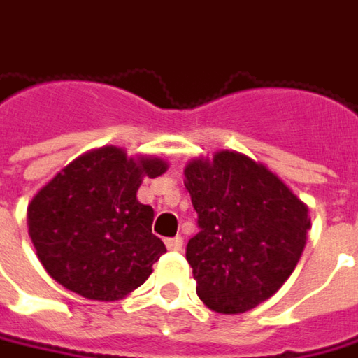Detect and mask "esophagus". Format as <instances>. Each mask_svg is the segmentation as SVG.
<instances>
[{
  "mask_svg": "<svg viewBox=\"0 0 358 358\" xmlns=\"http://www.w3.org/2000/svg\"><path fill=\"white\" fill-rule=\"evenodd\" d=\"M166 248H168V250H174V252H180V250L184 248V238H182V236L168 238V241H166Z\"/></svg>",
  "mask_w": 358,
  "mask_h": 358,
  "instance_id": "obj_1",
  "label": "esophagus"
}]
</instances>
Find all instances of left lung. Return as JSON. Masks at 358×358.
<instances>
[{
    "instance_id": "1",
    "label": "left lung",
    "mask_w": 358,
    "mask_h": 358,
    "mask_svg": "<svg viewBox=\"0 0 358 358\" xmlns=\"http://www.w3.org/2000/svg\"><path fill=\"white\" fill-rule=\"evenodd\" d=\"M184 186L200 228L186 246L200 301L238 315L271 299L301 260L308 206L264 164L234 150L190 160Z\"/></svg>"
}]
</instances>
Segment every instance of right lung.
Here are the masks:
<instances>
[{
  "mask_svg": "<svg viewBox=\"0 0 358 358\" xmlns=\"http://www.w3.org/2000/svg\"><path fill=\"white\" fill-rule=\"evenodd\" d=\"M160 156H128L117 146L71 160L27 206V230L45 272L100 303L126 299L166 252L152 234L154 210L138 200L142 180L162 176Z\"/></svg>",
  "mask_w": 358,
  "mask_h": 358,
  "instance_id": "obj_1",
  "label": "right lung"
}]
</instances>
